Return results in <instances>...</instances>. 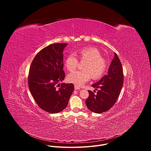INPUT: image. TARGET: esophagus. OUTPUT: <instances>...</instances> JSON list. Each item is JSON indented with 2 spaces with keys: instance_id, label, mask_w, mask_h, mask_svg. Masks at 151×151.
I'll return each instance as SVG.
<instances>
[{
  "instance_id": "1",
  "label": "esophagus",
  "mask_w": 151,
  "mask_h": 151,
  "mask_svg": "<svg viewBox=\"0 0 151 151\" xmlns=\"http://www.w3.org/2000/svg\"><path fill=\"white\" fill-rule=\"evenodd\" d=\"M75 90H80V87H78V86H76V85H75Z\"/></svg>"
}]
</instances>
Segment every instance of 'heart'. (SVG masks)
<instances>
[{
    "label": "heart",
    "mask_w": 151,
    "mask_h": 151,
    "mask_svg": "<svg viewBox=\"0 0 151 151\" xmlns=\"http://www.w3.org/2000/svg\"><path fill=\"white\" fill-rule=\"evenodd\" d=\"M81 61H85L81 70H75L68 76V81L77 86H81L90 80L100 78L107 69V63L101 52L94 47H84L76 52ZM73 54H69L66 58L64 65L69 71L74 70L78 66V60Z\"/></svg>",
    "instance_id": "1"
}]
</instances>
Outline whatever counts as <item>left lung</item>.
Wrapping results in <instances>:
<instances>
[{
    "instance_id": "obj_1",
    "label": "left lung",
    "mask_w": 151,
    "mask_h": 151,
    "mask_svg": "<svg viewBox=\"0 0 151 151\" xmlns=\"http://www.w3.org/2000/svg\"><path fill=\"white\" fill-rule=\"evenodd\" d=\"M124 73L121 61L117 54L112 60L108 70V74L91 86L97 91L88 90L89 97L85 103L88 108L97 114L109 111L116 103L122 87ZM99 88L98 90L97 88Z\"/></svg>"
}]
</instances>
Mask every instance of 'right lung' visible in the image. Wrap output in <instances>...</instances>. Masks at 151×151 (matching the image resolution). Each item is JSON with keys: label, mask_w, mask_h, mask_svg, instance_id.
<instances>
[{"label": "right lung", "mask_w": 151, "mask_h": 151, "mask_svg": "<svg viewBox=\"0 0 151 151\" xmlns=\"http://www.w3.org/2000/svg\"><path fill=\"white\" fill-rule=\"evenodd\" d=\"M66 45L59 43L43 48L35 57L29 69L30 93L39 107L51 114L65 109L74 90L73 83L58 84L65 77L63 52Z\"/></svg>", "instance_id": "1"}]
</instances>
